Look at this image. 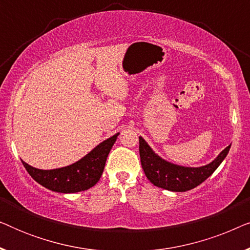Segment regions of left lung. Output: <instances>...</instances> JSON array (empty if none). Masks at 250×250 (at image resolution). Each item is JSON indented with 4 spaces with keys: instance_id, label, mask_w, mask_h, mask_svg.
Segmentation results:
<instances>
[{
    "instance_id": "left-lung-1",
    "label": "left lung",
    "mask_w": 250,
    "mask_h": 250,
    "mask_svg": "<svg viewBox=\"0 0 250 250\" xmlns=\"http://www.w3.org/2000/svg\"><path fill=\"white\" fill-rule=\"evenodd\" d=\"M141 165L145 174L153 186L174 192H184L196 188L213 174L229 153L228 146L213 162L201 167H184L160 158L142 136L139 138Z\"/></svg>"
}]
</instances>
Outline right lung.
Instances as JSON below:
<instances>
[{"label":"right lung","mask_w":250,"mask_h":250,"mask_svg":"<svg viewBox=\"0 0 250 250\" xmlns=\"http://www.w3.org/2000/svg\"><path fill=\"white\" fill-rule=\"evenodd\" d=\"M119 135H112L69 166L56 169H39L22 162L29 175L46 189L61 193H75L92 188L104 173L105 160Z\"/></svg>","instance_id":"right-lung-1"}]
</instances>
